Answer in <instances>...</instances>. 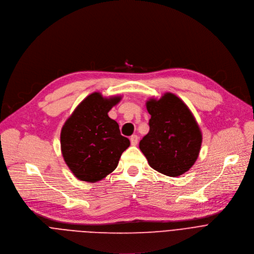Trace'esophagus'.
I'll return each mask as SVG.
<instances>
[{"label": "esophagus", "mask_w": 254, "mask_h": 254, "mask_svg": "<svg viewBox=\"0 0 254 254\" xmlns=\"http://www.w3.org/2000/svg\"><path fill=\"white\" fill-rule=\"evenodd\" d=\"M130 142H131V145H133V146L137 145V143H138V136L137 135H132L130 137Z\"/></svg>", "instance_id": "1"}]
</instances>
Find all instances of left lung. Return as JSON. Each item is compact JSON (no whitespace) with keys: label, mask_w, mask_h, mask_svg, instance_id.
I'll return each instance as SVG.
<instances>
[{"label":"left lung","mask_w":254,"mask_h":254,"mask_svg":"<svg viewBox=\"0 0 254 254\" xmlns=\"http://www.w3.org/2000/svg\"><path fill=\"white\" fill-rule=\"evenodd\" d=\"M150 130L139 143L149 165L156 171L177 177L187 172L198 158L202 133L192 112L175 94L150 98Z\"/></svg>","instance_id":"1"}]
</instances>
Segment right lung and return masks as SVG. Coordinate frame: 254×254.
<instances>
[{"label":"right lung","instance_id":"add662e5","mask_svg":"<svg viewBox=\"0 0 254 254\" xmlns=\"http://www.w3.org/2000/svg\"><path fill=\"white\" fill-rule=\"evenodd\" d=\"M122 96H87L66 120L61 130V151L72 173L81 181L95 183L113 172L130 146L118 123L108 116Z\"/></svg>","mask_w":254,"mask_h":254}]
</instances>
